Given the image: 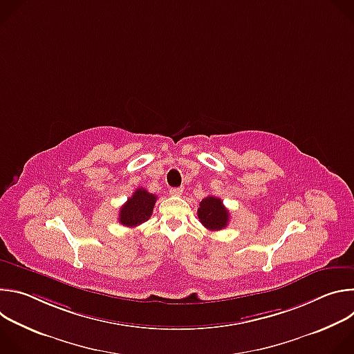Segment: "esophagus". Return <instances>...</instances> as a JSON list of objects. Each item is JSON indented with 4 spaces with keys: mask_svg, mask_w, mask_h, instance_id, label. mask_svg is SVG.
<instances>
[{
    "mask_svg": "<svg viewBox=\"0 0 354 354\" xmlns=\"http://www.w3.org/2000/svg\"><path fill=\"white\" fill-rule=\"evenodd\" d=\"M182 192H183L182 187H172V189H169V194L171 196H180Z\"/></svg>",
    "mask_w": 354,
    "mask_h": 354,
    "instance_id": "34e87169",
    "label": "esophagus"
}]
</instances>
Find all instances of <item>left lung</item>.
<instances>
[{
	"label": "left lung",
	"mask_w": 354,
	"mask_h": 354,
	"mask_svg": "<svg viewBox=\"0 0 354 354\" xmlns=\"http://www.w3.org/2000/svg\"><path fill=\"white\" fill-rule=\"evenodd\" d=\"M197 209V217L200 223L210 231H218L228 225L230 212L223 205L221 198L207 196L200 201Z\"/></svg>",
	"instance_id": "left-lung-1"
}]
</instances>
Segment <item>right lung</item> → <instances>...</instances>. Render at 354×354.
Returning a JSON list of instances; mask_svg holds the SVG:
<instances>
[{
	"instance_id": "right-lung-1",
	"label": "right lung",
	"mask_w": 354,
	"mask_h": 354,
	"mask_svg": "<svg viewBox=\"0 0 354 354\" xmlns=\"http://www.w3.org/2000/svg\"><path fill=\"white\" fill-rule=\"evenodd\" d=\"M156 201V194L147 192L142 187H138L122 206L119 212V223L130 228L145 223L151 217V214H153Z\"/></svg>"
}]
</instances>
